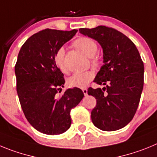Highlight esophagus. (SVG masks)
Wrapping results in <instances>:
<instances>
[{"label": "esophagus", "instance_id": "1", "mask_svg": "<svg viewBox=\"0 0 157 157\" xmlns=\"http://www.w3.org/2000/svg\"><path fill=\"white\" fill-rule=\"evenodd\" d=\"M87 89L86 88H83L82 89V92H83V94H84V95L85 96H87V94H88V93H87Z\"/></svg>", "mask_w": 157, "mask_h": 157}]
</instances>
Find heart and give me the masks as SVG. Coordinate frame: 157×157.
<instances>
[{"instance_id": "1", "label": "heart", "mask_w": 157, "mask_h": 157, "mask_svg": "<svg viewBox=\"0 0 157 157\" xmlns=\"http://www.w3.org/2000/svg\"><path fill=\"white\" fill-rule=\"evenodd\" d=\"M75 46L79 50H81L86 56L90 57L91 62L94 66H98L99 64V59L95 56L98 52V45L93 39L90 37H82L76 40L74 42ZM65 49L63 48H59L55 55V63L63 73H67L68 69L65 63L64 60ZM94 73L92 71H86L83 72H77L72 75L68 78L69 86L72 87H78V88H84L88 85L90 82L94 78Z\"/></svg>"}]
</instances>
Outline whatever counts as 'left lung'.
Instances as JSON below:
<instances>
[{
	"instance_id": "left-lung-1",
	"label": "left lung",
	"mask_w": 157,
	"mask_h": 157,
	"mask_svg": "<svg viewBox=\"0 0 157 157\" xmlns=\"http://www.w3.org/2000/svg\"><path fill=\"white\" fill-rule=\"evenodd\" d=\"M82 34L96 40L103 49V66L94 82L103 88L88 89L97 100L91 112L95 127L114 131L127 126L139 105L144 85V64L132 41L116 29L98 26L79 29Z\"/></svg>"
}]
</instances>
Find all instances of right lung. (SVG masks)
I'll return each mask as SVG.
<instances>
[{
  "instance_id": "1",
  "label": "right lung",
  "mask_w": 157,
  "mask_h": 157,
  "mask_svg": "<svg viewBox=\"0 0 157 157\" xmlns=\"http://www.w3.org/2000/svg\"><path fill=\"white\" fill-rule=\"evenodd\" d=\"M77 31L41 30L25 41L18 55L15 73L19 102L27 121L43 134L56 135L68 130L71 110L84 97L77 87L58 94L65 80L55 55Z\"/></svg>"
}]
</instances>
